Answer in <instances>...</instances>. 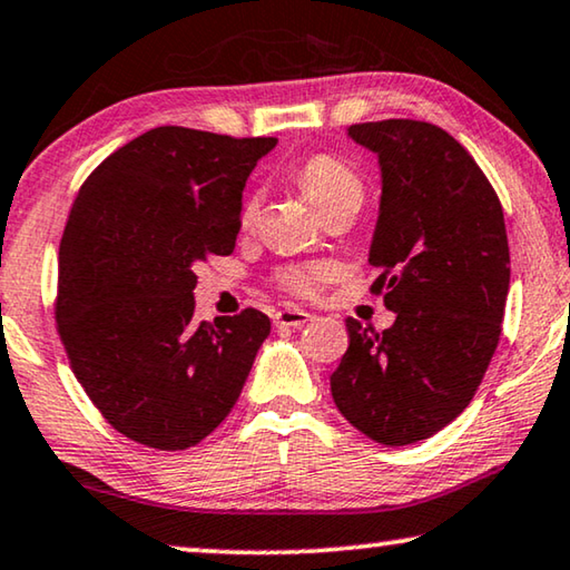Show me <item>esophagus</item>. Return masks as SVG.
Here are the masks:
<instances>
[{"instance_id": "34e87169", "label": "esophagus", "mask_w": 570, "mask_h": 570, "mask_svg": "<svg viewBox=\"0 0 570 570\" xmlns=\"http://www.w3.org/2000/svg\"><path fill=\"white\" fill-rule=\"evenodd\" d=\"M276 327H304L306 322H312V314L304 309H282L274 314Z\"/></svg>"}]
</instances>
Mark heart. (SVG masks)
<instances>
[{
    "label": "heart",
    "instance_id": "1",
    "mask_svg": "<svg viewBox=\"0 0 570 570\" xmlns=\"http://www.w3.org/2000/svg\"><path fill=\"white\" fill-rule=\"evenodd\" d=\"M294 179L322 215L347 203H363V179L357 177V171L345 159L332 155V151H314V155L302 159V165L294 169ZM258 205V195H250L243 203V225L256 220ZM330 276L332 271L324 264H288L278 271L276 282L284 292L302 296V299H312L330 282Z\"/></svg>",
    "mask_w": 570,
    "mask_h": 570
}]
</instances>
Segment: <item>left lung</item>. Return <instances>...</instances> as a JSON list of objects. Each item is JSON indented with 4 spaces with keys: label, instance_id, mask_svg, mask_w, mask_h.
<instances>
[{
    "label": "left lung",
    "instance_id": "8db88e82",
    "mask_svg": "<svg viewBox=\"0 0 570 570\" xmlns=\"http://www.w3.org/2000/svg\"><path fill=\"white\" fill-rule=\"evenodd\" d=\"M383 169L370 292L395 312L375 332L347 317V352L330 377L340 413L377 444L405 446L472 403L502 334L510 288L504 215L474 157L441 126L352 124Z\"/></svg>",
    "mask_w": 570,
    "mask_h": 570
}]
</instances>
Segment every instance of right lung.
Instances as JSON below:
<instances>
[{
    "instance_id": "1",
    "label": "right lung",
    "mask_w": 570,
    "mask_h": 570,
    "mask_svg": "<svg viewBox=\"0 0 570 570\" xmlns=\"http://www.w3.org/2000/svg\"><path fill=\"white\" fill-rule=\"evenodd\" d=\"M274 137L157 126L90 171L58 256L56 324L98 413L137 444H200L236 405L271 320L197 322L195 268L230 256L240 197Z\"/></svg>"
}]
</instances>
